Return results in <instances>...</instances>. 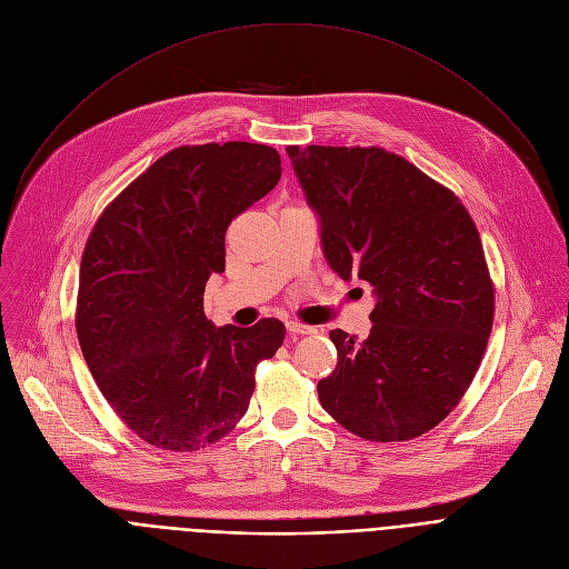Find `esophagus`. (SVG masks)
<instances>
[{
    "instance_id": "esophagus-1",
    "label": "esophagus",
    "mask_w": 569,
    "mask_h": 569,
    "mask_svg": "<svg viewBox=\"0 0 569 569\" xmlns=\"http://www.w3.org/2000/svg\"><path fill=\"white\" fill-rule=\"evenodd\" d=\"M316 327L302 325V322H288V335L290 337H305V335H313Z\"/></svg>"
}]
</instances>
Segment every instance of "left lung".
Listing matches in <instances>:
<instances>
[{"label": "left lung", "instance_id": "8db88e82", "mask_svg": "<svg viewBox=\"0 0 569 569\" xmlns=\"http://www.w3.org/2000/svg\"><path fill=\"white\" fill-rule=\"evenodd\" d=\"M320 221L327 264L373 286L365 341L332 330L337 369L320 406L350 433L395 442L440 425L491 335L493 286L468 209L382 147H286Z\"/></svg>", "mask_w": 569, "mask_h": 569}]
</instances>
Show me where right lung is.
<instances>
[{
	"label": "right lung",
	"instance_id": "obj_1",
	"mask_svg": "<svg viewBox=\"0 0 569 569\" xmlns=\"http://www.w3.org/2000/svg\"><path fill=\"white\" fill-rule=\"evenodd\" d=\"M281 179L258 142L177 147L99 217L80 262L76 330L101 395L133 433L196 452L242 420L260 360L286 327H214L204 283L226 269V230Z\"/></svg>",
	"mask_w": 569,
	"mask_h": 569
}]
</instances>
